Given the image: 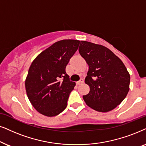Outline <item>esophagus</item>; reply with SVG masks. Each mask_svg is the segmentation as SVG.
<instances>
[{"mask_svg": "<svg viewBox=\"0 0 146 146\" xmlns=\"http://www.w3.org/2000/svg\"><path fill=\"white\" fill-rule=\"evenodd\" d=\"M83 82H84V79H83V78H81V79H80V80L77 81V82L76 83H77V85H79L81 84V83H83Z\"/></svg>", "mask_w": 146, "mask_h": 146, "instance_id": "1", "label": "esophagus"}]
</instances>
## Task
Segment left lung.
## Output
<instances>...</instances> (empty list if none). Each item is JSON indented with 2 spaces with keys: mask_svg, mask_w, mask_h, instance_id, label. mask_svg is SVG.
<instances>
[{
  "mask_svg": "<svg viewBox=\"0 0 146 146\" xmlns=\"http://www.w3.org/2000/svg\"><path fill=\"white\" fill-rule=\"evenodd\" d=\"M80 55L89 65L85 83L90 91L83 96L85 104L100 112L115 109L127 96L130 75L117 56L106 46L81 40Z\"/></svg>",
  "mask_w": 146,
  "mask_h": 146,
  "instance_id": "obj_1",
  "label": "left lung"
}]
</instances>
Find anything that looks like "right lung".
Wrapping results in <instances>:
<instances>
[{"label": "right lung", "mask_w": 146, "mask_h": 146, "mask_svg": "<svg viewBox=\"0 0 146 146\" xmlns=\"http://www.w3.org/2000/svg\"><path fill=\"white\" fill-rule=\"evenodd\" d=\"M79 43L78 40H59L42 51L31 63L25 89L31 104L42 115L53 117L67 107L75 83L69 80L65 68Z\"/></svg>", "instance_id": "1"}]
</instances>
